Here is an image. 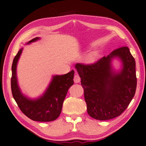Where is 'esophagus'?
Instances as JSON below:
<instances>
[{
    "instance_id": "obj_1",
    "label": "esophagus",
    "mask_w": 146,
    "mask_h": 146,
    "mask_svg": "<svg viewBox=\"0 0 146 146\" xmlns=\"http://www.w3.org/2000/svg\"><path fill=\"white\" fill-rule=\"evenodd\" d=\"M73 80H74V82L75 83H79V82H80V80L81 79L80 78V76L78 74H75V76H74V79H73Z\"/></svg>"
}]
</instances>
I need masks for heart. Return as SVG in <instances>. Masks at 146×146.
<instances>
[{
	"label": "heart",
	"instance_id": "b5f03b06",
	"mask_svg": "<svg viewBox=\"0 0 146 146\" xmlns=\"http://www.w3.org/2000/svg\"><path fill=\"white\" fill-rule=\"evenodd\" d=\"M98 58V53L96 52H90L85 58V62L87 64H92Z\"/></svg>",
	"mask_w": 146,
	"mask_h": 146
}]
</instances>
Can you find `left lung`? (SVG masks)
<instances>
[{
    "instance_id": "left-lung-1",
    "label": "left lung",
    "mask_w": 146,
    "mask_h": 146,
    "mask_svg": "<svg viewBox=\"0 0 146 146\" xmlns=\"http://www.w3.org/2000/svg\"><path fill=\"white\" fill-rule=\"evenodd\" d=\"M114 58L122 63L120 71L112 66ZM75 67L81 78L90 116L108 120L119 116L127 108L137 87L135 60L129 47L113 50L94 64L77 63Z\"/></svg>"
}]
</instances>
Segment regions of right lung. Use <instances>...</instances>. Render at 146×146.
I'll return each instance as SVG.
<instances>
[{
  "label": "right lung",
  "instance_id": "1",
  "mask_svg": "<svg viewBox=\"0 0 146 146\" xmlns=\"http://www.w3.org/2000/svg\"><path fill=\"white\" fill-rule=\"evenodd\" d=\"M38 39L39 37L33 38L26 44L29 45ZM22 50V47L14 58L12 64L11 86L13 99L23 113L31 120L38 122L55 120L62 111L63 102L68 90L74 83L75 72L72 70L66 74L53 75L43 94L36 99H31L22 92L17 82V64Z\"/></svg>",
  "mask_w": 146,
  "mask_h": 146
}]
</instances>
